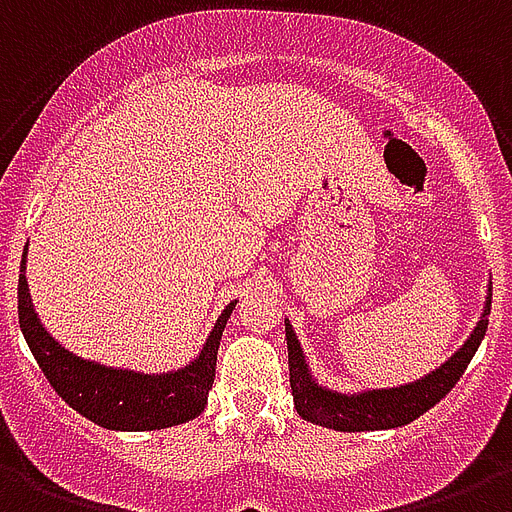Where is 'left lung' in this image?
<instances>
[{
  "label": "left lung",
  "mask_w": 512,
  "mask_h": 512,
  "mask_svg": "<svg viewBox=\"0 0 512 512\" xmlns=\"http://www.w3.org/2000/svg\"><path fill=\"white\" fill-rule=\"evenodd\" d=\"M492 312V285L486 288L484 312L478 317L476 327L470 330L465 343L452 357L431 370L423 378L402 383L394 388H362V391H338L317 380L306 354L301 349L296 330L285 320V341H288V367H290V391L298 415L322 428L333 431H386L399 428L412 420H418L433 404H439L444 396L463 378L465 367L484 341Z\"/></svg>",
  "instance_id": "obj_1"
}]
</instances>
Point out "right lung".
<instances>
[{"mask_svg": "<svg viewBox=\"0 0 512 512\" xmlns=\"http://www.w3.org/2000/svg\"><path fill=\"white\" fill-rule=\"evenodd\" d=\"M26 253L20 261L18 277L20 330L47 375L49 386L63 396L65 404H71L79 415L108 431H161L198 418L206 410L216 372V351L237 298L224 306L198 357L190 359L187 365L166 372L113 367L65 349L42 325L28 293Z\"/></svg>", "mask_w": 512, "mask_h": 512, "instance_id": "obj_1", "label": "right lung"}]
</instances>
